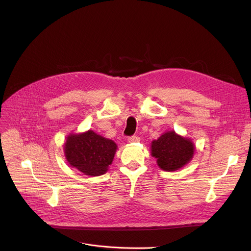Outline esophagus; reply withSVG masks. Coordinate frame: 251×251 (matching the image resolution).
Returning a JSON list of instances; mask_svg holds the SVG:
<instances>
[{"mask_svg":"<svg viewBox=\"0 0 251 251\" xmlns=\"http://www.w3.org/2000/svg\"><path fill=\"white\" fill-rule=\"evenodd\" d=\"M140 141V138L138 136H131L128 138V142L129 143H136V142H139Z\"/></svg>","mask_w":251,"mask_h":251,"instance_id":"1","label":"esophagus"}]
</instances>
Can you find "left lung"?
<instances>
[{"mask_svg": "<svg viewBox=\"0 0 251 251\" xmlns=\"http://www.w3.org/2000/svg\"><path fill=\"white\" fill-rule=\"evenodd\" d=\"M195 153L192 140L177 135L175 131H168L151 144V154L157 159L160 169L173 172L187 165Z\"/></svg>", "mask_w": 251, "mask_h": 251, "instance_id": "obj_1", "label": "left lung"}]
</instances>
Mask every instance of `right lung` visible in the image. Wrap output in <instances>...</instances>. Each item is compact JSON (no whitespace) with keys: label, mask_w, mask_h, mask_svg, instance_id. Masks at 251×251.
Returning a JSON list of instances; mask_svg holds the SVG:
<instances>
[{"label":"right lung","mask_w":251,"mask_h":251,"mask_svg":"<svg viewBox=\"0 0 251 251\" xmlns=\"http://www.w3.org/2000/svg\"><path fill=\"white\" fill-rule=\"evenodd\" d=\"M64 155L68 164L87 176L105 174L112 164L116 143L104 138L92 130L70 134L64 144Z\"/></svg>","instance_id":"right-lung-1"}]
</instances>
